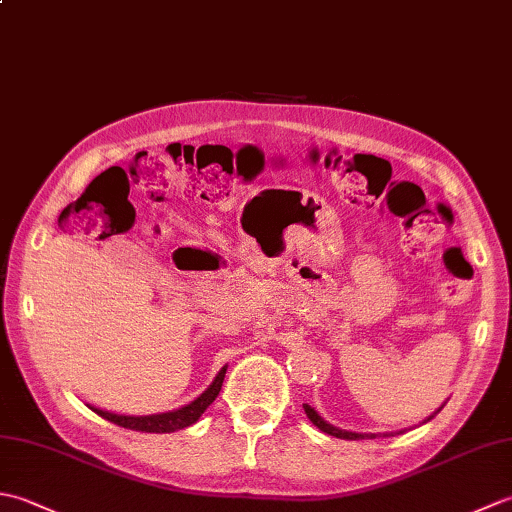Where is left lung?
Segmentation results:
<instances>
[{"mask_svg": "<svg viewBox=\"0 0 512 512\" xmlns=\"http://www.w3.org/2000/svg\"><path fill=\"white\" fill-rule=\"evenodd\" d=\"M303 409H306V416L310 418V422L314 424V427L317 429H321L323 433H328V436H334V438H341V440H372V438H376V433H354V431H345V429H339V427H334V424H330V422H325L317 411H314L310 405H303ZM442 409V407H440ZM438 409V411H440ZM436 411V413H438ZM436 413H433V416H436ZM433 416H429L427 420H431Z\"/></svg>", "mask_w": 512, "mask_h": 512, "instance_id": "1", "label": "left lung"}]
</instances>
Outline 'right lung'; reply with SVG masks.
Masks as SVG:
<instances>
[{
	"label": "right lung",
	"instance_id": "1",
	"mask_svg": "<svg viewBox=\"0 0 512 512\" xmlns=\"http://www.w3.org/2000/svg\"><path fill=\"white\" fill-rule=\"evenodd\" d=\"M224 374H226V365L217 372L215 380L209 385V389L195 398L189 405H184L180 409H173L167 413H151V416H121V413H112V411H103L92 407V411L99 413L101 418L110 420L118 427L132 429V431H143V433H173L180 431L184 427H191L193 422H198V418L206 411V407L217 398L224 383Z\"/></svg>",
	"mask_w": 512,
	"mask_h": 512
}]
</instances>
